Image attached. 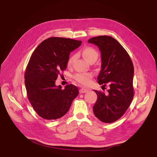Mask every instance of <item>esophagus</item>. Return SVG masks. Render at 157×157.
I'll list each match as a JSON object with an SVG mask.
<instances>
[{"instance_id": "esophagus-1", "label": "esophagus", "mask_w": 157, "mask_h": 157, "mask_svg": "<svg viewBox=\"0 0 157 157\" xmlns=\"http://www.w3.org/2000/svg\"><path fill=\"white\" fill-rule=\"evenodd\" d=\"M88 89L82 88H81V89L79 90V93H80V94H83V93H85V92H88Z\"/></svg>"}]
</instances>
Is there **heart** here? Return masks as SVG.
I'll list each match as a JSON object with an SVG mask.
<instances>
[{
    "instance_id": "b5f03b06",
    "label": "heart",
    "mask_w": 157,
    "mask_h": 157,
    "mask_svg": "<svg viewBox=\"0 0 157 157\" xmlns=\"http://www.w3.org/2000/svg\"><path fill=\"white\" fill-rule=\"evenodd\" d=\"M82 55L84 56L86 60L90 62L93 60H97L98 56V53L96 49L92 47H87L85 48L83 52H82ZM76 58L75 55H71L67 60V66H71L74 59ZM93 78V74L90 72H80L75 74L74 76V78L75 80L78 82L79 83L83 85H88L90 83L92 78Z\"/></svg>"
}]
</instances>
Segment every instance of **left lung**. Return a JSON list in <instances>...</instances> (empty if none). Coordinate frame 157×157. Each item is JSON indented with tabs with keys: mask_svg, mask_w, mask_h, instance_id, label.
Wrapping results in <instances>:
<instances>
[{
	"mask_svg": "<svg viewBox=\"0 0 157 157\" xmlns=\"http://www.w3.org/2000/svg\"><path fill=\"white\" fill-rule=\"evenodd\" d=\"M101 53V70L98 83L109 85L108 94L94 90L97 99L93 107L95 117L104 123H112L125 114L134 97V65L130 57L118 41L108 36L88 40Z\"/></svg>",
	"mask_w": 157,
	"mask_h": 157,
	"instance_id": "obj_1",
	"label": "left lung"
}]
</instances>
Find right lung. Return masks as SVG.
Returning a JSON list of instances; mask_svg holds the SVG:
<instances>
[{"label":"right lung","instance_id":"obj_1","mask_svg":"<svg viewBox=\"0 0 157 157\" xmlns=\"http://www.w3.org/2000/svg\"><path fill=\"white\" fill-rule=\"evenodd\" d=\"M82 41L64 37H49L43 40L32 53L25 74L28 99L39 117L59 119L67 113L78 94L77 86L66 85L63 90L55 81L67 68L71 52Z\"/></svg>","mask_w":157,"mask_h":157}]
</instances>
